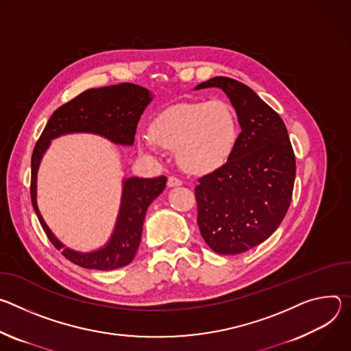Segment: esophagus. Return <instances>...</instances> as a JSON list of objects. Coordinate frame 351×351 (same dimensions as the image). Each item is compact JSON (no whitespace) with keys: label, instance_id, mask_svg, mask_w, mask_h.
<instances>
[{"label":"esophagus","instance_id":"esophagus-1","mask_svg":"<svg viewBox=\"0 0 351 351\" xmlns=\"http://www.w3.org/2000/svg\"><path fill=\"white\" fill-rule=\"evenodd\" d=\"M167 185L170 186V188H174V186H180V185H182V181L180 180V178H177V177H169V180H167Z\"/></svg>","mask_w":351,"mask_h":351}]
</instances>
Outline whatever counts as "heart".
Listing matches in <instances>:
<instances>
[{"label": "heart", "instance_id": "heart-1", "mask_svg": "<svg viewBox=\"0 0 351 351\" xmlns=\"http://www.w3.org/2000/svg\"><path fill=\"white\" fill-rule=\"evenodd\" d=\"M239 139L237 115L227 103H180L162 111L152 134L138 136L143 154H160L163 147L178 150L180 165L192 174H209L231 158Z\"/></svg>", "mask_w": 351, "mask_h": 351}]
</instances>
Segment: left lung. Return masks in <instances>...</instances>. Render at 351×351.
<instances>
[{
	"mask_svg": "<svg viewBox=\"0 0 351 351\" xmlns=\"http://www.w3.org/2000/svg\"><path fill=\"white\" fill-rule=\"evenodd\" d=\"M219 88L230 99L241 132L230 160L199 178L198 226L217 254L236 255L267 240L291 202L295 158L280 115L251 88L215 76L195 90Z\"/></svg>",
	"mask_w": 351,
	"mask_h": 351,
	"instance_id": "8db88e82",
	"label": "left lung"
}]
</instances>
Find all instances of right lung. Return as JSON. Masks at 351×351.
Wrapping results in <instances>:
<instances>
[{
	"instance_id": "add662e5",
	"label": "right lung",
	"mask_w": 351,
	"mask_h": 351,
	"mask_svg": "<svg viewBox=\"0 0 351 351\" xmlns=\"http://www.w3.org/2000/svg\"><path fill=\"white\" fill-rule=\"evenodd\" d=\"M152 99L153 96L147 89L134 84L89 89L53 112L34 146L30 180L33 209L53 245L77 266L111 270L131 263L141 243L146 210L166 188L167 178L165 176L158 178H124L120 210L108 241L95 251L81 252L65 247L54 236L38 210L37 171L43 156L53 139L68 134H93L115 145L131 146L141 115Z\"/></svg>"
}]
</instances>
